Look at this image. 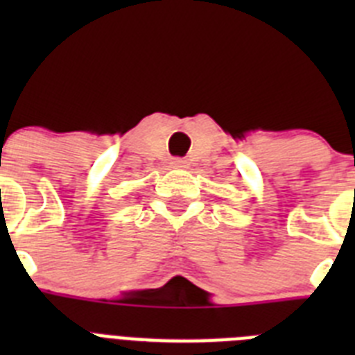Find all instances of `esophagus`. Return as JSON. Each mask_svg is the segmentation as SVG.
<instances>
[{
	"mask_svg": "<svg viewBox=\"0 0 355 355\" xmlns=\"http://www.w3.org/2000/svg\"><path fill=\"white\" fill-rule=\"evenodd\" d=\"M171 165L174 168H181V167H187V162H184V159H181V158H175L174 162H171Z\"/></svg>",
	"mask_w": 355,
	"mask_h": 355,
	"instance_id": "1",
	"label": "esophagus"
}]
</instances>
